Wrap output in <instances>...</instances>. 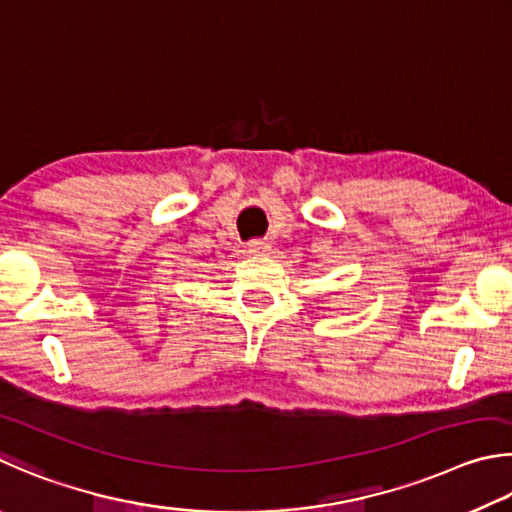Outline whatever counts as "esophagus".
Masks as SVG:
<instances>
[{
	"label": "esophagus",
	"mask_w": 512,
	"mask_h": 512,
	"mask_svg": "<svg viewBox=\"0 0 512 512\" xmlns=\"http://www.w3.org/2000/svg\"><path fill=\"white\" fill-rule=\"evenodd\" d=\"M247 251L251 256H265L267 251H270V242L267 240H263V238H256V240H251L249 245H247Z\"/></svg>",
	"instance_id": "34e87169"
}]
</instances>
